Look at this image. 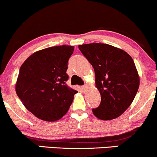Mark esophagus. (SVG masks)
I'll return each instance as SVG.
<instances>
[{"instance_id": "esophagus-1", "label": "esophagus", "mask_w": 157, "mask_h": 157, "mask_svg": "<svg viewBox=\"0 0 157 157\" xmlns=\"http://www.w3.org/2000/svg\"><path fill=\"white\" fill-rule=\"evenodd\" d=\"M86 87H87V85H83V86H82V87H81V89H82V91H85V90H86Z\"/></svg>"}]
</instances>
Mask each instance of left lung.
<instances>
[{
  "mask_svg": "<svg viewBox=\"0 0 157 157\" xmlns=\"http://www.w3.org/2000/svg\"><path fill=\"white\" fill-rule=\"evenodd\" d=\"M79 49L93 66L101 102L93 113L102 120L120 117L134 100L140 78L127 52L105 44H83Z\"/></svg>",
  "mask_w": 157,
  "mask_h": 157,
  "instance_id": "obj_1",
  "label": "left lung"
}]
</instances>
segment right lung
Wrapping results in <instances>:
<instances>
[{"mask_svg":"<svg viewBox=\"0 0 157 157\" xmlns=\"http://www.w3.org/2000/svg\"><path fill=\"white\" fill-rule=\"evenodd\" d=\"M71 46L40 50L25 60L20 68L16 93L25 107L45 121H56L67 113L77 92L66 85Z\"/></svg>","mask_w":157,"mask_h":157,"instance_id":"right-lung-1","label":"right lung"}]
</instances>
